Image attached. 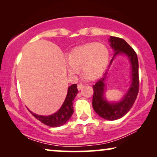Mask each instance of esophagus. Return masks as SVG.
<instances>
[{
    "label": "esophagus",
    "instance_id": "1",
    "mask_svg": "<svg viewBox=\"0 0 157 157\" xmlns=\"http://www.w3.org/2000/svg\"><path fill=\"white\" fill-rule=\"evenodd\" d=\"M83 86V84H82V83H79V84L77 86V89H78V91H80V90L82 89Z\"/></svg>",
    "mask_w": 157,
    "mask_h": 157
}]
</instances>
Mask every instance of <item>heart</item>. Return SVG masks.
<instances>
[{
	"instance_id": "1",
	"label": "heart",
	"mask_w": 157,
	"mask_h": 157,
	"mask_svg": "<svg viewBox=\"0 0 157 157\" xmlns=\"http://www.w3.org/2000/svg\"><path fill=\"white\" fill-rule=\"evenodd\" d=\"M65 66L70 74H78L82 68L83 75L89 80L99 77L106 70L109 61V51L102 43L86 44L74 48Z\"/></svg>"
}]
</instances>
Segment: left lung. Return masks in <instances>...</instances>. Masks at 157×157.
<instances>
[{
  "label": "left lung",
  "mask_w": 157,
  "mask_h": 157,
  "mask_svg": "<svg viewBox=\"0 0 157 157\" xmlns=\"http://www.w3.org/2000/svg\"><path fill=\"white\" fill-rule=\"evenodd\" d=\"M110 46L114 51L109 67H110L113 60L118 55H125L130 62L131 84L123 98L118 101H109L105 97L107 74L106 71L104 76L101 78L95 85L93 86L94 94L92 105L96 113L103 119L113 121L123 117L127 113L136 99L139 92V62L138 58L132 47L122 38L110 36L109 38Z\"/></svg>",
  "instance_id": "1"
}]
</instances>
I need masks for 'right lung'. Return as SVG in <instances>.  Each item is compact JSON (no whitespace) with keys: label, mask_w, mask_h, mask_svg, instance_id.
Returning <instances> with one entry per match:
<instances>
[{"label":"right lung","mask_w":157,"mask_h":157,"mask_svg":"<svg viewBox=\"0 0 157 157\" xmlns=\"http://www.w3.org/2000/svg\"><path fill=\"white\" fill-rule=\"evenodd\" d=\"M77 85L73 84L68 88L67 95L61 108L53 114L48 116L38 115L30 111L34 117L43 124L51 127H59L67 122L74 113L73 102L78 94Z\"/></svg>","instance_id":"obj_1"}]
</instances>
